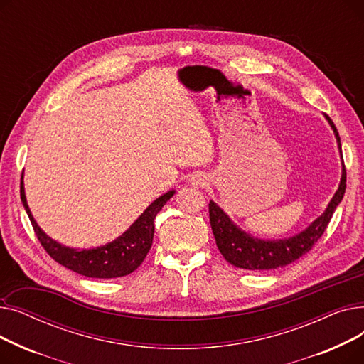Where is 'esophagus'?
Instances as JSON below:
<instances>
[{
  "label": "esophagus",
  "mask_w": 364,
  "mask_h": 364,
  "mask_svg": "<svg viewBox=\"0 0 364 364\" xmlns=\"http://www.w3.org/2000/svg\"><path fill=\"white\" fill-rule=\"evenodd\" d=\"M192 184L193 186H205L206 184V177L202 174H195L192 177Z\"/></svg>",
  "instance_id": "34e87169"
}]
</instances>
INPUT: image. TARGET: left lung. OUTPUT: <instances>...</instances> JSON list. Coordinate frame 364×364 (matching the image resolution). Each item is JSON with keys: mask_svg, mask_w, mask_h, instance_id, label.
I'll list each match as a JSON object with an SVG mask.
<instances>
[{"mask_svg": "<svg viewBox=\"0 0 364 364\" xmlns=\"http://www.w3.org/2000/svg\"><path fill=\"white\" fill-rule=\"evenodd\" d=\"M324 117H326L331 127L333 128L338 146L341 149V139L336 127L333 125L328 114H324ZM346 187L347 172L346 165H343L341 184L331 203L328 205L326 211H324L314 223H311L310 227L305 228L304 232L294 237L283 240H261L242 232L240 228L235 225L233 221L225 215L223 209L211 200L209 202V221H211L213 233L221 255L232 265L251 272L274 270L279 269V267H284L299 259L302 255L311 251V247L317 243L324 230H326L336 206L341 203L343 193H346Z\"/></svg>", "mask_w": 364, "mask_h": 364, "instance_id": "1", "label": "left lung"}]
</instances>
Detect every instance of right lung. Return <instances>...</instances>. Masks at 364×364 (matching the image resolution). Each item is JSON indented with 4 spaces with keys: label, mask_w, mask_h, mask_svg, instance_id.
Instances as JSON below:
<instances>
[{
    "label": "right lung",
    "mask_w": 364,
    "mask_h": 364,
    "mask_svg": "<svg viewBox=\"0 0 364 364\" xmlns=\"http://www.w3.org/2000/svg\"><path fill=\"white\" fill-rule=\"evenodd\" d=\"M174 190L162 195L153 202L146 211L137 218L128 230L105 246L94 247V250H73V247L63 246L48 237L38 224L35 223L29 206L25 198L23 181H21V199L32 223L33 232L40 240L46 252L66 269L94 279H114L122 277L134 270H137L144 261L150 246L153 243V233H155V217L162 206L174 196Z\"/></svg>",
    "instance_id": "right-lung-1"
}]
</instances>
